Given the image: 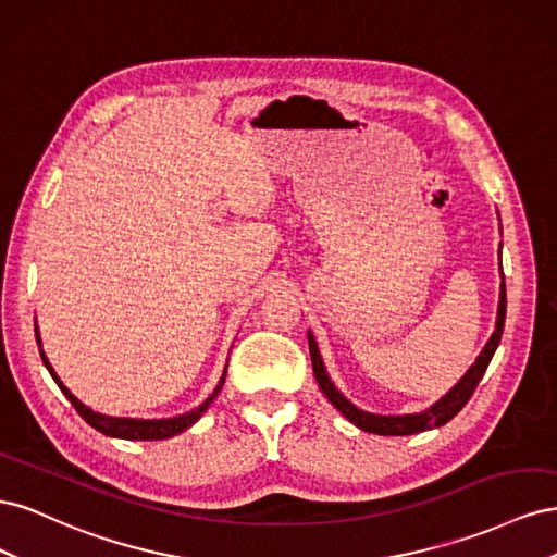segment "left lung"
I'll return each mask as SVG.
<instances>
[{
  "label": "left lung",
  "mask_w": 557,
  "mask_h": 557,
  "mask_svg": "<svg viewBox=\"0 0 557 557\" xmlns=\"http://www.w3.org/2000/svg\"><path fill=\"white\" fill-rule=\"evenodd\" d=\"M504 318H507V288H504V281H502L499 307H497V325H495L491 342L485 344V348L481 350V356L476 358V362L467 369V374L458 383H455L453 391H448L428 411L409 413V416H379V413H367V411L358 409L356 404H350L330 381V376L325 372L323 358H320L318 344L313 339V334L309 332V352H311L313 374H315V381L320 385V391H323V395L350 420L352 425H358L364 432L383 434V436H407V434H418V432H425V430H432V428H442V425L448 423L453 416H458V411L469 401V397L474 395L479 381L483 379L485 369H487V364H491L495 350L499 346L502 332H504Z\"/></svg>",
  "instance_id": "left-lung-1"
}]
</instances>
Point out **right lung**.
<instances>
[{"instance_id":"1","label":"right lung","mask_w":557,"mask_h":557,"mask_svg":"<svg viewBox=\"0 0 557 557\" xmlns=\"http://www.w3.org/2000/svg\"><path fill=\"white\" fill-rule=\"evenodd\" d=\"M35 334H37V344H39V352H41V360L46 364V369L50 372V376H53V381L60 385V391L64 393V397L70 399L74 404V409L78 411V416L86 420V423L90 428H95L97 432H102L107 436H117V440H129V442H158V440H170V436L188 430L193 423H197V420L201 418V413H205L209 409V404L218 397V393H221V387L225 383V374L227 369L223 372L221 381H218L215 391L199 404L197 409L183 413V416H176V418H160V420H141V418H115V416H104V413H97L92 411L90 407H86L78 397H74L70 393V387H66L60 376L55 374V369L50 367L46 352L41 348V336H39V327H35Z\"/></svg>"}]
</instances>
